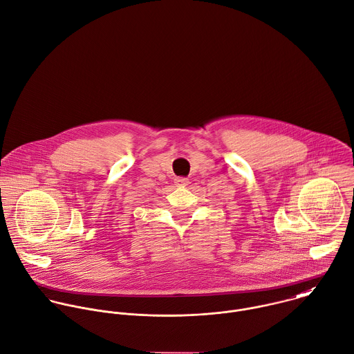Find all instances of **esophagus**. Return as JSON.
Segmentation results:
<instances>
[{"label": "esophagus", "instance_id": "esophagus-1", "mask_svg": "<svg viewBox=\"0 0 354 354\" xmlns=\"http://www.w3.org/2000/svg\"><path fill=\"white\" fill-rule=\"evenodd\" d=\"M189 183V180L186 178H176L175 179V185L176 186H186Z\"/></svg>", "mask_w": 354, "mask_h": 354}]
</instances>
